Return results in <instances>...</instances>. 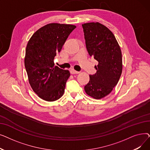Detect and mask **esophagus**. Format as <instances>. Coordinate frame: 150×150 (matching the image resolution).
<instances>
[{
    "label": "esophagus",
    "mask_w": 150,
    "mask_h": 150,
    "mask_svg": "<svg viewBox=\"0 0 150 150\" xmlns=\"http://www.w3.org/2000/svg\"><path fill=\"white\" fill-rule=\"evenodd\" d=\"M79 73H80V72H78V71H76L74 69H70V74H78Z\"/></svg>",
    "instance_id": "34e87169"
}]
</instances>
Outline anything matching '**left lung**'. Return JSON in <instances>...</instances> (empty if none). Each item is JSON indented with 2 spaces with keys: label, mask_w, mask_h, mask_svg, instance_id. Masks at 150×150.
I'll use <instances>...</instances> for the list:
<instances>
[{
  "label": "left lung",
  "mask_w": 150,
  "mask_h": 150,
  "mask_svg": "<svg viewBox=\"0 0 150 150\" xmlns=\"http://www.w3.org/2000/svg\"><path fill=\"white\" fill-rule=\"evenodd\" d=\"M86 49L91 57L98 61L97 72L90 75L84 86L86 93L101 99L111 92L122 72V57L120 46L112 31L98 22L82 25Z\"/></svg>",
  "instance_id": "obj_1"
}]
</instances>
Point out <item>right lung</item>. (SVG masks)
<instances>
[{"label":"right lung","instance_id":"1","mask_svg":"<svg viewBox=\"0 0 150 150\" xmlns=\"http://www.w3.org/2000/svg\"><path fill=\"white\" fill-rule=\"evenodd\" d=\"M75 25L52 23L37 30L28 42L24 60L28 81L37 95L47 101L60 98L70 74L54 66L59 53Z\"/></svg>","mask_w":150,"mask_h":150}]
</instances>
